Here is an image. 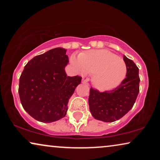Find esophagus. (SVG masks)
I'll return each mask as SVG.
<instances>
[{
    "instance_id": "1",
    "label": "esophagus",
    "mask_w": 160,
    "mask_h": 160,
    "mask_svg": "<svg viewBox=\"0 0 160 160\" xmlns=\"http://www.w3.org/2000/svg\"><path fill=\"white\" fill-rule=\"evenodd\" d=\"M82 82L83 83V84H87V79H82Z\"/></svg>"
}]
</instances>
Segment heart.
Listing matches in <instances>:
<instances>
[{"label": "heart", "mask_w": 160, "mask_h": 160, "mask_svg": "<svg viewBox=\"0 0 160 160\" xmlns=\"http://www.w3.org/2000/svg\"><path fill=\"white\" fill-rule=\"evenodd\" d=\"M70 60L81 74H92L93 85L101 91L119 86L128 73L125 62L108 50H89L78 56L73 54Z\"/></svg>", "instance_id": "1"}]
</instances>
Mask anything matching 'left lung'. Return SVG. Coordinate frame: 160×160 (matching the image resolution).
I'll list each match as a JSON object with an SVG mask.
<instances>
[{
    "mask_svg": "<svg viewBox=\"0 0 160 160\" xmlns=\"http://www.w3.org/2000/svg\"><path fill=\"white\" fill-rule=\"evenodd\" d=\"M128 73L122 84L110 91L100 92L90 88L89 110L95 119L105 122H115L123 117L134 105L139 93V69L132 60L124 55Z\"/></svg>",
    "mask_w": 160,
    "mask_h": 160,
    "instance_id": "left-lung-1",
    "label": "left lung"
}]
</instances>
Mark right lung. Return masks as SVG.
I'll return each mask as SVG.
<instances>
[{
	"mask_svg": "<svg viewBox=\"0 0 160 160\" xmlns=\"http://www.w3.org/2000/svg\"><path fill=\"white\" fill-rule=\"evenodd\" d=\"M66 49L55 48L30 60L19 84L23 108L41 122H55L66 115L68 102L82 82L78 76H67Z\"/></svg>",
	"mask_w": 160,
	"mask_h": 160,
	"instance_id": "obj_1",
	"label": "right lung"
}]
</instances>
